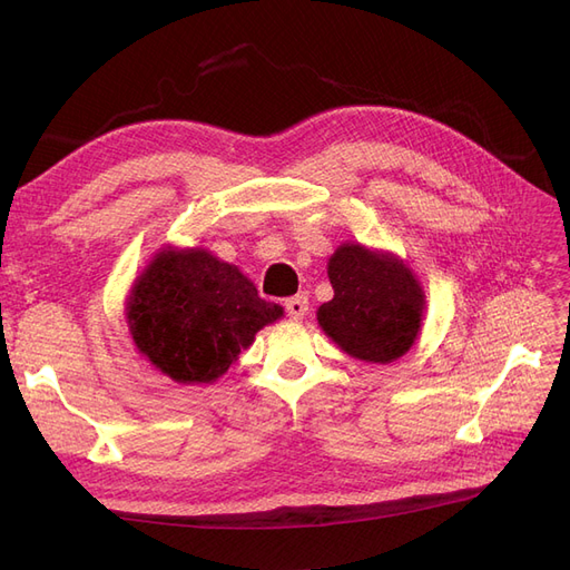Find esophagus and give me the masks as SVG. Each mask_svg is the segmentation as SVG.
Segmentation results:
<instances>
[{
	"label": "esophagus",
	"instance_id": "34e87169",
	"mask_svg": "<svg viewBox=\"0 0 570 570\" xmlns=\"http://www.w3.org/2000/svg\"><path fill=\"white\" fill-rule=\"evenodd\" d=\"M308 312V299L304 295H297V297H289L285 299V314L292 318V321H299L304 318Z\"/></svg>",
	"mask_w": 570,
	"mask_h": 570
}]
</instances>
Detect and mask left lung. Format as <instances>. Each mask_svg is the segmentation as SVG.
<instances>
[{
	"mask_svg": "<svg viewBox=\"0 0 570 570\" xmlns=\"http://www.w3.org/2000/svg\"><path fill=\"white\" fill-rule=\"evenodd\" d=\"M327 278L335 297L318 308V323L340 347L371 364H390L416 340L423 292L411 271L361 245L340 247Z\"/></svg>",
	"mask_w": 570,
	"mask_h": 570,
	"instance_id": "obj_1",
	"label": "left lung"
}]
</instances>
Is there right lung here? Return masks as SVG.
I'll list each match as a JSON object with an SVG mask.
<instances>
[{
    "label": "right lung",
    "mask_w": 570,
    "mask_h": 570,
    "mask_svg": "<svg viewBox=\"0 0 570 570\" xmlns=\"http://www.w3.org/2000/svg\"><path fill=\"white\" fill-rule=\"evenodd\" d=\"M281 316L283 306L258 297L235 266L202 249L157 254L128 306L137 350L187 385L216 381Z\"/></svg>",
    "instance_id": "add662e5"
}]
</instances>
